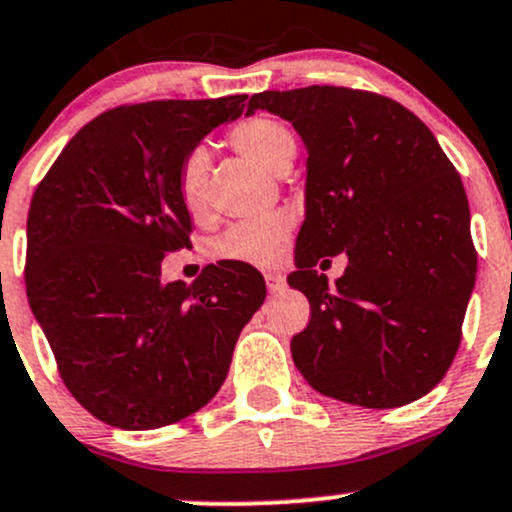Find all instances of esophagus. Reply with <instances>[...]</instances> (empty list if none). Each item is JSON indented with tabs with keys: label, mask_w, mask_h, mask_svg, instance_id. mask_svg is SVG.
Segmentation results:
<instances>
[{
	"label": "esophagus",
	"mask_w": 512,
	"mask_h": 512,
	"mask_svg": "<svg viewBox=\"0 0 512 512\" xmlns=\"http://www.w3.org/2000/svg\"><path fill=\"white\" fill-rule=\"evenodd\" d=\"M266 285H268V293L271 295H278L285 290V276H280V273H266Z\"/></svg>",
	"instance_id": "1"
}]
</instances>
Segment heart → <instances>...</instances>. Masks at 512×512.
<instances>
[{
	"instance_id": "1",
	"label": "heart",
	"mask_w": 512,
	"mask_h": 512,
	"mask_svg": "<svg viewBox=\"0 0 512 512\" xmlns=\"http://www.w3.org/2000/svg\"><path fill=\"white\" fill-rule=\"evenodd\" d=\"M241 156L251 158L271 173H285L298 153V139L288 124L276 117L256 114L241 119L227 134ZM207 175H210V156L205 148H195L183 158L175 178L180 205L192 219H205L210 210L207 200ZM293 234V214L278 210L263 217L236 222L210 241V256L217 261L249 263V266H273L285 251Z\"/></svg>"
}]
</instances>
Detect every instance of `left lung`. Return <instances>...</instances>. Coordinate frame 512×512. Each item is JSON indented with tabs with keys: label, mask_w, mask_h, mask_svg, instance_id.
Wrapping results in <instances>:
<instances>
[{
	"label": "left lung",
	"mask_w": 512,
	"mask_h": 512,
	"mask_svg": "<svg viewBox=\"0 0 512 512\" xmlns=\"http://www.w3.org/2000/svg\"><path fill=\"white\" fill-rule=\"evenodd\" d=\"M256 109L293 124L307 148L305 222L288 283L310 300L290 342L317 393L361 408H400L444 378L476 283L464 185L410 109L373 92L312 85L266 90ZM346 253L329 286L314 271Z\"/></svg>",
	"instance_id": "obj_1"
}]
</instances>
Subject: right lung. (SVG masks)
<instances>
[{
	"label": "right lung",
	"instance_id": "obj_1",
	"mask_svg": "<svg viewBox=\"0 0 512 512\" xmlns=\"http://www.w3.org/2000/svg\"><path fill=\"white\" fill-rule=\"evenodd\" d=\"M246 95L109 109L85 124L34 192L26 293L73 398L122 430L173 425L222 388L241 329L266 300L249 263L163 283L190 246L175 178L183 158L241 117Z\"/></svg>",
	"mask_w": 512,
	"mask_h": 512
}]
</instances>
